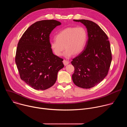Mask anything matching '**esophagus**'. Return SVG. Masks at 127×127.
I'll return each instance as SVG.
<instances>
[{"label": "esophagus", "instance_id": "1", "mask_svg": "<svg viewBox=\"0 0 127 127\" xmlns=\"http://www.w3.org/2000/svg\"><path fill=\"white\" fill-rule=\"evenodd\" d=\"M63 62V64L65 66H66L67 65H68L69 63V62L68 61H67V60H64Z\"/></svg>", "mask_w": 127, "mask_h": 127}]
</instances>
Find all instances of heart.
Instances as JSON below:
<instances>
[{"label":"heart","mask_w":127,"mask_h":127,"mask_svg":"<svg viewBox=\"0 0 127 127\" xmlns=\"http://www.w3.org/2000/svg\"><path fill=\"white\" fill-rule=\"evenodd\" d=\"M56 39L50 42V47L57 56L63 55L66 58L73 54H80L84 50L87 39L86 30L82 27H68L59 32L55 36Z\"/></svg>","instance_id":"b5f03b06"}]
</instances>
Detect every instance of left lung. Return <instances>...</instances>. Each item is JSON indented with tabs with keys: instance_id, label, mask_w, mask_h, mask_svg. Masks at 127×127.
Masks as SVG:
<instances>
[{
	"instance_id": "obj_1",
	"label": "left lung",
	"mask_w": 127,
	"mask_h": 127,
	"mask_svg": "<svg viewBox=\"0 0 127 127\" xmlns=\"http://www.w3.org/2000/svg\"><path fill=\"white\" fill-rule=\"evenodd\" d=\"M73 21L85 26L88 40L83 51L71 61L74 67L72 80L79 87L90 88L107 74L112 59L110 44L105 33L95 23L86 20Z\"/></svg>"
}]
</instances>
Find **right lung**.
<instances>
[{
    "label": "right lung",
    "instance_id": "1",
    "mask_svg": "<svg viewBox=\"0 0 127 127\" xmlns=\"http://www.w3.org/2000/svg\"><path fill=\"white\" fill-rule=\"evenodd\" d=\"M61 23L43 20L32 25L17 44L15 63L22 80L37 90H45L56 81L63 59L55 55L50 47V34Z\"/></svg>",
    "mask_w": 127,
    "mask_h": 127
}]
</instances>
